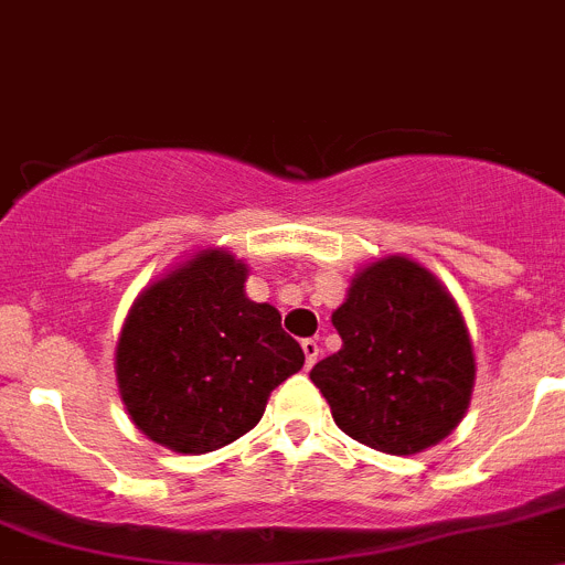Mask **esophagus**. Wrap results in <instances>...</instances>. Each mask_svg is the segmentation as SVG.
Listing matches in <instances>:
<instances>
[{"label":"esophagus","mask_w":565,"mask_h":565,"mask_svg":"<svg viewBox=\"0 0 565 565\" xmlns=\"http://www.w3.org/2000/svg\"><path fill=\"white\" fill-rule=\"evenodd\" d=\"M302 352H305V363H308V369H313L316 358H319V341H316V338H305Z\"/></svg>","instance_id":"1"}]
</instances>
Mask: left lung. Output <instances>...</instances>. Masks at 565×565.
Returning <instances> with one entry per match:
<instances>
[{"label": "left lung", "instance_id": "obj_1", "mask_svg": "<svg viewBox=\"0 0 565 565\" xmlns=\"http://www.w3.org/2000/svg\"><path fill=\"white\" fill-rule=\"evenodd\" d=\"M341 349L310 380L349 438L416 455L447 438L475 391V347L447 286L407 255L369 263L332 313Z\"/></svg>", "mask_w": 565, "mask_h": 565}]
</instances>
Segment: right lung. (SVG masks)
<instances>
[{
    "label": "right lung",
    "mask_w": 565,
    "mask_h": 565,
    "mask_svg": "<svg viewBox=\"0 0 565 565\" xmlns=\"http://www.w3.org/2000/svg\"><path fill=\"white\" fill-rule=\"evenodd\" d=\"M249 266L222 246L149 282L116 343V383L132 424L180 455L222 449L260 422L305 363L279 310L246 297Z\"/></svg>",
    "instance_id": "add662e5"
}]
</instances>
